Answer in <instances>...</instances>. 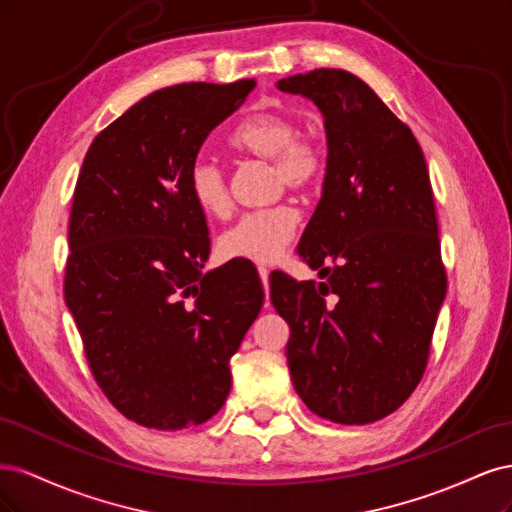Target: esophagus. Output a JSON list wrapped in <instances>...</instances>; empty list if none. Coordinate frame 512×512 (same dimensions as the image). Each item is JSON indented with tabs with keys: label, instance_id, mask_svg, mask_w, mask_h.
<instances>
[{
	"label": "esophagus",
	"instance_id": "1",
	"mask_svg": "<svg viewBox=\"0 0 512 512\" xmlns=\"http://www.w3.org/2000/svg\"><path fill=\"white\" fill-rule=\"evenodd\" d=\"M269 269L267 267H258V275H260V280H262V284H265V290H267V286H269Z\"/></svg>",
	"mask_w": 512,
	"mask_h": 512
}]
</instances>
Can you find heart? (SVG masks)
Segmentation results:
<instances>
[{
	"mask_svg": "<svg viewBox=\"0 0 512 512\" xmlns=\"http://www.w3.org/2000/svg\"><path fill=\"white\" fill-rule=\"evenodd\" d=\"M228 145L241 156L269 160L275 192L314 190L324 173V156L316 141L299 136V123L280 111L243 117L228 134ZM188 192L200 213L222 218L230 211V188L224 170L209 158H196L188 170ZM299 226L290 205H275L241 215L218 237V254L228 260L273 262L284 254Z\"/></svg>",
	"mask_w": 512,
	"mask_h": 512,
	"instance_id": "b5f03b06",
	"label": "heart"
}]
</instances>
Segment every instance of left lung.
<instances>
[{"instance_id":"8db88e82","label":"left lung","mask_w":512,"mask_h":512,"mask_svg":"<svg viewBox=\"0 0 512 512\" xmlns=\"http://www.w3.org/2000/svg\"><path fill=\"white\" fill-rule=\"evenodd\" d=\"M277 89L320 108L329 147L299 241L324 282L271 275V303L290 327V378L314 414L367 425L421 382L446 294L429 170L412 130L359 76L320 68Z\"/></svg>"}]
</instances>
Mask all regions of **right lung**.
I'll return each instance as SVG.
<instances>
[{
  "label": "right lung",
  "instance_id": "right-lung-1",
  "mask_svg": "<svg viewBox=\"0 0 512 512\" xmlns=\"http://www.w3.org/2000/svg\"><path fill=\"white\" fill-rule=\"evenodd\" d=\"M256 81L153 91L91 143L76 181L64 297L102 393L130 421L175 431L230 393V356L265 290L252 269L203 273L209 230L188 170Z\"/></svg>",
  "mask_w": 512,
  "mask_h": 512
}]
</instances>
